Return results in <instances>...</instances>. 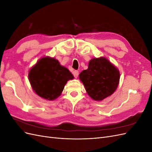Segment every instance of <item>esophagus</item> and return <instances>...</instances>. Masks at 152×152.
Returning a JSON list of instances; mask_svg holds the SVG:
<instances>
[{"label":"esophagus","mask_w":152,"mask_h":152,"mask_svg":"<svg viewBox=\"0 0 152 152\" xmlns=\"http://www.w3.org/2000/svg\"><path fill=\"white\" fill-rule=\"evenodd\" d=\"M73 75H74V77L75 78V79H77V78L78 77V75H79V71H77V70L74 71L73 73Z\"/></svg>","instance_id":"34e87169"}]
</instances>
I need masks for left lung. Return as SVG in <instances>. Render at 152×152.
Masks as SVG:
<instances>
[{
    "mask_svg": "<svg viewBox=\"0 0 152 152\" xmlns=\"http://www.w3.org/2000/svg\"><path fill=\"white\" fill-rule=\"evenodd\" d=\"M79 79L90 97L101 102L116 91L120 80V72L104 57L94 58L89 62L88 68L79 74Z\"/></svg>",
    "mask_w": 152,
    "mask_h": 152,
    "instance_id": "obj_1",
    "label": "left lung"
}]
</instances>
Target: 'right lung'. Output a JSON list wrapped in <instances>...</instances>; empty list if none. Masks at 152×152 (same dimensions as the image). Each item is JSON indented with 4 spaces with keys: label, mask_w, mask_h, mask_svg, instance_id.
Returning <instances> with one entry per match:
<instances>
[{
    "label": "right lung",
    "mask_w": 152,
    "mask_h": 152,
    "mask_svg": "<svg viewBox=\"0 0 152 152\" xmlns=\"http://www.w3.org/2000/svg\"><path fill=\"white\" fill-rule=\"evenodd\" d=\"M73 79L68 68L49 56L39 59L28 72L29 82L35 93L49 101L58 98L67 82Z\"/></svg>",
    "instance_id": "1"
}]
</instances>
